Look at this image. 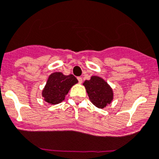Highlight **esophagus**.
I'll return each mask as SVG.
<instances>
[{"label":"esophagus","mask_w":159,"mask_h":159,"mask_svg":"<svg viewBox=\"0 0 159 159\" xmlns=\"http://www.w3.org/2000/svg\"><path fill=\"white\" fill-rule=\"evenodd\" d=\"M77 80H78V81H79V83H80V84H82V83H83V78H82V77H78V78H77Z\"/></svg>","instance_id":"obj_1"}]
</instances>
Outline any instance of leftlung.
Masks as SVG:
<instances>
[{
  "instance_id": "obj_1",
  "label": "left lung",
  "mask_w": 159,
  "mask_h": 159,
  "mask_svg": "<svg viewBox=\"0 0 159 159\" xmlns=\"http://www.w3.org/2000/svg\"><path fill=\"white\" fill-rule=\"evenodd\" d=\"M84 86L91 102L98 108H105L113 101V90L101 77L91 76V80H85Z\"/></svg>"
}]
</instances>
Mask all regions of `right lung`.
Segmentation results:
<instances>
[{"label": "right lung", "instance_id": "right-lung-1", "mask_svg": "<svg viewBox=\"0 0 159 159\" xmlns=\"http://www.w3.org/2000/svg\"><path fill=\"white\" fill-rule=\"evenodd\" d=\"M78 83L73 75H65L61 72H53L49 76L42 95L46 102L56 105L65 100L71 87Z\"/></svg>", "mask_w": 159, "mask_h": 159}]
</instances>
